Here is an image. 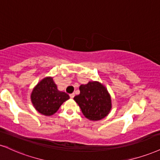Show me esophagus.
Listing matches in <instances>:
<instances>
[{"instance_id": "obj_1", "label": "esophagus", "mask_w": 160, "mask_h": 160, "mask_svg": "<svg viewBox=\"0 0 160 160\" xmlns=\"http://www.w3.org/2000/svg\"><path fill=\"white\" fill-rule=\"evenodd\" d=\"M74 97V93H72V94H70V98H73Z\"/></svg>"}]
</instances>
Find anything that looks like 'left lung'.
I'll use <instances>...</instances> for the list:
<instances>
[{"label":"left lung","mask_w":160,"mask_h":160,"mask_svg":"<svg viewBox=\"0 0 160 160\" xmlns=\"http://www.w3.org/2000/svg\"><path fill=\"white\" fill-rule=\"evenodd\" d=\"M80 94L74 98L82 114L91 121H98L109 114L111 98L104 86L98 82H88L80 86Z\"/></svg>","instance_id":"obj_1"}]
</instances>
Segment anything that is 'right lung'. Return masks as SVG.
Wrapping results in <instances>:
<instances>
[{"instance_id":"add662e5","label":"right lung","mask_w":160,"mask_h":160,"mask_svg":"<svg viewBox=\"0 0 160 160\" xmlns=\"http://www.w3.org/2000/svg\"><path fill=\"white\" fill-rule=\"evenodd\" d=\"M68 99V94L57 89L52 78H44L33 88L31 94V101L35 109L48 116L54 114L63 102Z\"/></svg>"}]
</instances>
